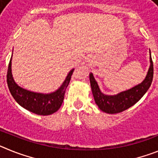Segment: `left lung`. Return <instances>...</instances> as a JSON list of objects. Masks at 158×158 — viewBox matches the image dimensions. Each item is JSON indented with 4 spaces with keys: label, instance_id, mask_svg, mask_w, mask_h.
Segmentation results:
<instances>
[{
    "label": "left lung",
    "instance_id": "1",
    "mask_svg": "<svg viewBox=\"0 0 158 158\" xmlns=\"http://www.w3.org/2000/svg\"><path fill=\"white\" fill-rule=\"evenodd\" d=\"M150 68L147 74L142 82L134 86L133 88L121 92L116 95H105L100 91L98 84L90 73L89 80L91 85L92 93L94 97L96 105L101 111L108 114H116L128 109L131 106L139 101L151 85L153 76V65L151 58V53L150 51Z\"/></svg>",
    "mask_w": 158,
    "mask_h": 158
}]
</instances>
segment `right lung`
<instances>
[{"instance_id":"right-lung-1","label":"right lung","mask_w":158,"mask_h":158,"mask_svg":"<svg viewBox=\"0 0 158 158\" xmlns=\"http://www.w3.org/2000/svg\"><path fill=\"white\" fill-rule=\"evenodd\" d=\"M74 69L69 72L65 81L56 91L51 93H34L19 86L12 74V58L8 64L7 83L11 94L16 102L25 109L40 115H49L56 112L62 106L65 89L70 81Z\"/></svg>"}]
</instances>
